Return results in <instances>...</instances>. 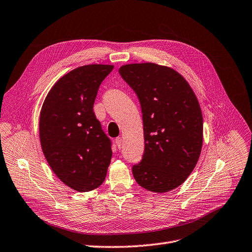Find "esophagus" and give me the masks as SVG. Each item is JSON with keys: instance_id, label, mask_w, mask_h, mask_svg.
Masks as SVG:
<instances>
[{"instance_id": "esophagus-1", "label": "esophagus", "mask_w": 252, "mask_h": 252, "mask_svg": "<svg viewBox=\"0 0 252 252\" xmlns=\"http://www.w3.org/2000/svg\"><path fill=\"white\" fill-rule=\"evenodd\" d=\"M115 142H116L117 147L120 149L121 146H122V138H121V137H117V138L115 139Z\"/></svg>"}]
</instances>
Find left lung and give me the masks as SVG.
Here are the masks:
<instances>
[{"label":"left lung","instance_id":"left-lung-1","mask_svg":"<svg viewBox=\"0 0 252 252\" xmlns=\"http://www.w3.org/2000/svg\"><path fill=\"white\" fill-rule=\"evenodd\" d=\"M138 97L145 151L132 166L138 185L162 193L182 184L196 165L203 146V115L185 78L154 63L119 69Z\"/></svg>","mask_w":252,"mask_h":252}]
</instances>
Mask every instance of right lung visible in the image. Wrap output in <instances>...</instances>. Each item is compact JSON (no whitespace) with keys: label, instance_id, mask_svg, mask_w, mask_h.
<instances>
[{"label":"right lung","instance_id":"add662e5","mask_svg":"<svg viewBox=\"0 0 252 252\" xmlns=\"http://www.w3.org/2000/svg\"><path fill=\"white\" fill-rule=\"evenodd\" d=\"M113 69L93 64L70 71L50 90L40 113V142L47 162L63 183L79 192L103 183L112 159V140L93 106Z\"/></svg>","mask_w":252,"mask_h":252}]
</instances>
